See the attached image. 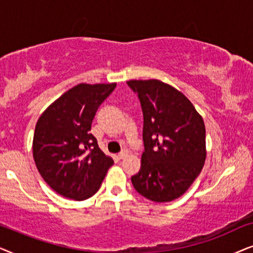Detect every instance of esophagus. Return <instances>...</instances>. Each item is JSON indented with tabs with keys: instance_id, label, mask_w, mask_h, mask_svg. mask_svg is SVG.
I'll return each mask as SVG.
<instances>
[{
	"instance_id": "1",
	"label": "esophagus",
	"mask_w": 253,
	"mask_h": 253,
	"mask_svg": "<svg viewBox=\"0 0 253 253\" xmlns=\"http://www.w3.org/2000/svg\"><path fill=\"white\" fill-rule=\"evenodd\" d=\"M128 155H129L128 150H123L119 155H118V157H119L120 160H124V158H126L127 156H128Z\"/></svg>"
}]
</instances>
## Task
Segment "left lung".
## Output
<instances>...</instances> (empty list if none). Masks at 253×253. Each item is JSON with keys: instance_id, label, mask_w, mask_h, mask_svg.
Segmentation results:
<instances>
[{"instance_id": "obj_1", "label": "left lung", "mask_w": 253, "mask_h": 253, "mask_svg": "<svg viewBox=\"0 0 253 253\" xmlns=\"http://www.w3.org/2000/svg\"><path fill=\"white\" fill-rule=\"evenodd\" d=\"M143 111L144 151L135 190L155 203L181 197L199 176L206 160L203 117L183 92L160 80H130Z\"/></svg>"}]
</instances>
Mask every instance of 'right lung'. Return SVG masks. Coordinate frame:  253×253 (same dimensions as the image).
<instances>
[{"label":"right lung","instance_id":"obj_1","mask_svg":"<svg viewBox=\"0 0 253 253\" xmlns=\"http://www.w3.org/2000/svg\"><path fill=\"white\" fill-rule=\"evenodd\" d=\"M116 86V82L77 84L37 121L32 142L37 169L62 197L76 201L92 197L113 166L90 129L97 109Z\"/></svg>","mask_w":253,"mask_h":253}]
</instances>
